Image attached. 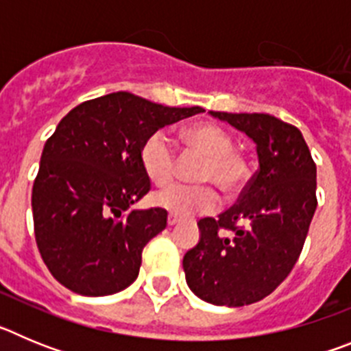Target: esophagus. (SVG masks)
I'll return each mask as SVG.
<instances>
[{
	"mask_svg": "<svg viewBox=\"0 0 351 351\" xmlns=\"http://www.w3.org/2000/svg\"><path fill=\"white\" fill-rule=\"evenodd\" d=\"M167 223H169V226H176L179 223V218H176V216L169 214V219H167Z\"/></svg>",
	"mask_w": 351,
	"mask_h": 351,
	"instance_id": "esophagus-1",
	"label": "esophagus"
}]
</instances>
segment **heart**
I'll return each instance as SVG.
<instances>
[{
  "label": "heart",
  "instance_id": "1",
  "mask_svg": "<svg viewBox=\"0 0 351 351\" xmlns=\"http://www.w3.org/2000/svg\"><path fill=\"white\" fill-rule=\"evenodd\" d=\"M182 141L206 156L197 178L218 184L225 193L234 195L250 179L247 163L234 151V138L223 126L200 121L182 130ZM141 163L147 178L156 186H165L176 176V149L163 132L151 133L141 147ZM158 207L178 218H191L218 209L219 195L210 184H173L153 197Z\"/></svg>",
  "mask_w": 351,
  "mask_h": 351
}]
</instances>
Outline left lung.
I'll return each mask as SVG.
<instances>
[{"instance_id":"left-lung-1","label":"left lung","mask_w":351,"mask_h":351,"mask_svg":"<svg viewBox=\"0 0 351 351\" xmlns=\"http://www.w3.org/2000/svg\"><path fill=\"white\" fill-rule=\"evenodd\" d=\"M256 144L258 170L237 204L198 221L200 241L182 258L186 283L216 306L258 302L299 260L316 206V165L302 133L269 114L214 112Z\"/></svg>"}]
</instances>
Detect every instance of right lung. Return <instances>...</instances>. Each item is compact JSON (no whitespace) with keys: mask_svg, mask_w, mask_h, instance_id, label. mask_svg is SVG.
Here are the masks:
<instances>
[{"mask_svg":"<svg viewBox=\"0 0 351 351\" xmlns=\"http://www.w3.org/2000/svg\"><path fill=\"white\" fill-rule=\"evenodd\" d=\"M202 107H165L117 91L71 108L43 145L31 207L43 262L68 290L112 295L137 280L145 244L167 210L132 209L151 181L141 147Z\"/></svg>","mask_w":351,"mask_h":351,"instance_id":"obj_1","label":"right lung"}]
</instances>
